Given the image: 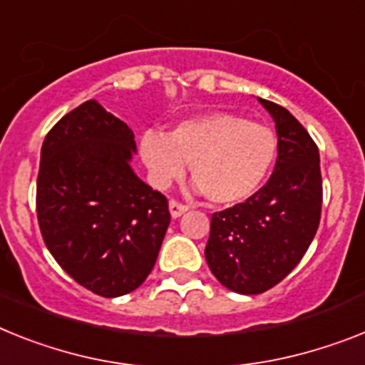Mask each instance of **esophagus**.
Returning a JSON list of instances; mask_svg holds the SVG:
<instances>
[{
    "instance_id": "1",
    "label": "esophagus",
    "mask_w": 365,
    "mask_h": 365,
    "mask_svg": "<svg viewBox=\"0 0 365 365\" xmlns=\"http://www.w3.org/2000/svg\"><path fill=\"white\" fill-rule=\"evenodd\" d=\"M168 210H170V215H173V219H178V217H182L185 211L189 210L185 204H182V202L178 200H170L168 202Z\"/></svg>"
}]
</instances>
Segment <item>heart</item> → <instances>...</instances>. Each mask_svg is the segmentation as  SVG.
<instances>
[{
	"label": "heart",
	"instance_id": "obj_1",
	"mask_svg": "<svg viewBox=\"0 0 365 365\" xmlns=\"http://www.w3.org/2000/svg\"><path fill=\"white\" fill-rule=\"evenodd\" d=\"M139 155L155 187L189 173L213 204H240L259 191L278 158V137L265 124L234 113H207L178 122L167 135L145 130Z\"/></svg>",
	"mask_w": 365,
	"mask_h": 365
}]
</instances>
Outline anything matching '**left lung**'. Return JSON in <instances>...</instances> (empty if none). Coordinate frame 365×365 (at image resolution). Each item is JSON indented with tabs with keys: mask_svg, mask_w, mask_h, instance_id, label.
Instances as JSON below:
<instances>
[{
	"mask_svg": "<svg viewBox=\"0 0 365 365\" xmlns=\"http://www.w3.org/2000/svg\"><path fill=\"white\" fill-rule=\"evenodd\" d=\"M272 116L278 158L269 182L234 207L211 215L206 262L225 287L258 295L297 267L319 228V150L292 113L258 98Z\"/></svg>",
	"mask_w": 365,
	"mask_h": 365,
	"instance_id": "8db88e82",
	"label": "left lung"
}]
</instances>
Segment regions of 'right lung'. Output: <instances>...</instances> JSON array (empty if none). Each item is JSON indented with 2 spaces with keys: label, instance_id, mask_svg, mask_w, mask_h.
I'll list each match as a JSON object with an SVG mask.
<instances>
[{
  "label": "right lung",
  "instance_id": "right-lung-1",
  "mask_svg": "<svg viewBox=\"0 0 365 365\" xmlns=\"http://www.w3.org/2000/svg\"><path fill=\"white\" fill-rule=\"evenodd\" d=\"M133 131L88 100L46 135L36 217L46 247L96 295L133 292L154 269L170 225L167 198L131 168Z\"/></svg>",
  "mask_w": 365,
  "mask_h": 365
}]
</instances>
